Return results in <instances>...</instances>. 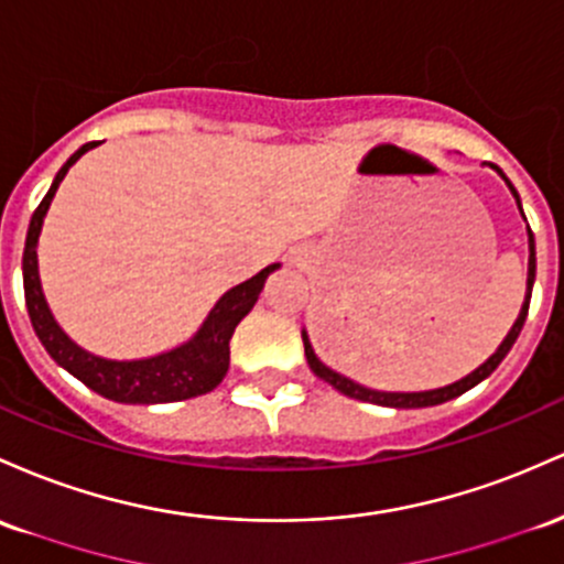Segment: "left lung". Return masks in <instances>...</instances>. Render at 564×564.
<instances>
[{
	"label": "left lung",
	"instance_id": "left-lung-1",
	"mask_svg": "<svg viewBox=\"0 0 564 564\" xmlns=\"http://www.w3.org/2000/svg\"><path fill=\"white\" fill-rule=\"evenodd\" d=\"M492 169L498 171L500 176H503V171H500L498 165H492ZM506 184H509V189L513 192V197H517V203H519L517 189H513V184L509 182V178H506ZM519 212H522V203H519ZM528 235H530V268H528V294H524L522 313H519L517 324L511 326V332L506 334V339H503V343H500V348L495 350L492 356L487 358V361L481 364L479 369H476V372H471L468 377H463V380H457V382H453V386H447V388H436V391H423V393H382V391H372V388L358 386V382H352V380H348V377L334 372V369L326 367V364H321L318 356H315V352H313L311 339H307V334L302 332V343H305V356H307V364H311V369L321 377V380L329 382L334 391H339L343 395H350V399H358V401H372V404H380V406H393V410H417V406L444 404V401L455 399V395L471 391L474 386H479V382L485 380V377H490L495 369H498V364L503 361L506 352H509L511 345L517 343L519 332H522V326H524V318H528L530 296H533V281H535V240H533V230H530V227H528Z\"/></svg>",
	"mask_w": 564,
	"mask_h": 564
}]
</instances>
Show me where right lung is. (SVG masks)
<instances>
[{"mask_svg": "<svg viewBox=\"0 0 564 564\" xmlns=\"http://www.w3.org/2000/svg\"><path fill=\"white\" fill-rule=\"evenodd\" d=\"M93 147H96V141L79 147L66 160L64 169L55 173L47 195L42 197L34 216H31L26 249H23V294H26L31 326H34L36 337L45 345V350L53 356V361L61 364L77 380H83L90 391L101 393L104 399L122 401V404H165V401L195 399V395L214 391L225 380L227 369H230V339L235 326L249 315L268 275L275 268H281V264H270V268L257 272L246 283L230 289L216 302L214 311L208 313L200 332L189 343H184L182 348H173L152 358H141V361H109V358L90 356L88 350L74 345L61 332L45 296H42L40 270H36V238H40L42 219H45L55 189L64 182L66 171Z\"/></svg>", "mask_w": 564, "mask_h": 564, "instance_id": "right-lung-1", "label": "right lung"}]
</instances>
